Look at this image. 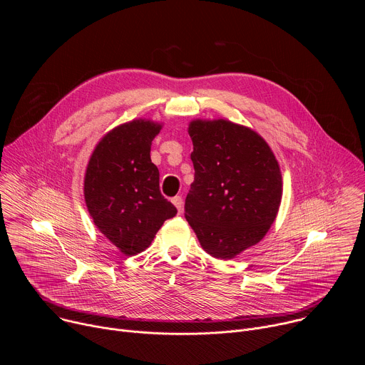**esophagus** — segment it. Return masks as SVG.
<instances>
[{
  "label": "esophagus",
  "instance_id": "obj_1",
  "mask_svg": "<svg viewBox=\"0 0 365 365\" xmlns=\"http://www.w3.org/2000/svg\"><path fill=\"white\" fill-rule=\"evenodd\" d=\"M172 203L178 207V211H179V212H182V211H183V199H182L180 196H175V197L172 199Z\"/></svg>",
  "mask_w": 365,
  "mask_h": 365
}]
</instances>
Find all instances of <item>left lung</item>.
Masks as SVG:
<instances>
[{
  "mask_svg": "<svg viewBox=\"0 0 365 365\" xmlns=\"http://www.w3.org/2000/svg\"><path fill=\"white\" fill-rule=\"evenodd\" d=\"M187 133L195 180L185 218L202 248L230 259L262 241L283 193L279 162L266 140L228 120H193Z\"/></svg>",
  "mask_w": 365,
  "mask_h": 365,
  "instance_id": "left-lung-1",
  "label": "left lung"
}]
</instances>
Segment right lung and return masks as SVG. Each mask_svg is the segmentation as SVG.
<instances>
[{
	"instance_id": "1",
	"label": "right lung",
	"mask_w": 365,
	"mask_h": 365,
	"mask_svg": "<svg viewBox=\"0 0 365 365\" xmlns=\"http://www.w3.org/2000/svg\"><path fill=\"white\" fill-rule=\"evenodd\" d=\"M162 123H124L103 135L86 166L83 196L95 227L123 254L144 251L163 222L178 214L159 187L151 141Z\"/></svg>"
}]
</instances>
